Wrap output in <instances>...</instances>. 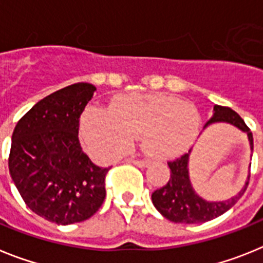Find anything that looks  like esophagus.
<instances>
[{"instance_id": "obj_1", "label": "esophagus", "mask_w": 263, "mask_h": 263, "mask_svg": "<svg viewBox=\"0 0 263 263\" xmlns=\"http://www.w3.org/2000/svg\"><path fill=\"white\" fill-rule=\"evenodd\" d=\"M130 163H133V164H136V166H138V167H147L148 164V160H139V159H130L129 160Z\"/></svg>"}]
</instances>
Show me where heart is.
<instances>
[{
  "label": "heart",
  "mask_w": 263,
  "mask_h": 263,
  "mask_svg": "<svg viewBox=\"0 0 263 263\" xmlns=\"http://www.w3.org/2000/svg\"><path fill=\"white\" fill-rule=\"evenodd\" d=\"M200 116L190 104L166 95L118 96L110 108L89 106L81 117V136L97 159L120 157L141 138L143 152L155 159L178 157L194 145Z\"/></svg>",
  "instance_id": "obj_1"
}]
</instances>
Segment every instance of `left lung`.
Segmentation results:
<instances>
[{
  "label": "left lung",
  "instance_id": "left-lung-1",
  "mask_svg": "<svg viewBox=\"0 0 263 263\" xmlns=\"http://www.w3.org/2000/svg\"><path fill=\"white\" fill-rule=\"evenodd\" d=\"M213 111L215 113H213L212 118L204 125V129L212 124H217V122H227V124L233 125L237 129L248 134L250 148L253 150L252 132L236 111L221 105L213 106ZM190 153L191 150L178 159L171 160L167 163L171 170L168 182L166 185L153 192L152 200L158 212L170 221L180 222V224H200V222L210 221V220L221 216L240 200V197L242 196L249 184L250 174L248 176V182L236 196L225 201L204 200L203 197H200L195 192L191 184L190 173H188Z\"/></svg>",
  "mask_w": 263,
  "mask_h": 263
}]
</instances>
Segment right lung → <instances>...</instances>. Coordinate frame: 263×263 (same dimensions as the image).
<instances>
[{
	"mask_svg": "<svg viewBox=\"0 0 263 263\" xmlns=\"http://www.w3.org/2000/svg\"><path fill=\"white\" fill-rule=\"evenodd\" d=\"M96 87L76 83L48 95L18 121L9 171L30 210L58 225L88 220L105 199V175L83 152L79 120Z\"/></svg>",
	"mask_w": 263,
	"mask_h": 263,
	"instance_id": "1",
	"label": "right lung"
}]
</instances>
